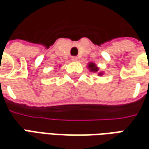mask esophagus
<instances>
[{
  "label": "esophagus",
  "instance_id": "1",
  "mask_svg": "<svg viewBox=\"0 0 149 149\" xmlns=\"http://www.w3.org/2000/svg\"><path fill=\"white\" fill-rule=\"evenodd\" d=\"M71 60L72 61H78V57H76V56H73L71 58Z\"/></svg>",
  "mask_w": 149,
  "mask_h": 149
}]
</instances>
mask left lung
<instances>
[{
    "label": "left lung",
    "mask_w": 149,
    "mask_h": 149,
    "mask_svg": "<svg viewBox=\"0 0 149 149\" xmlns=\"http://www.w3.org/2000/svg\"><path fill=\"white\" fill-rule=\"evenodd\" d=\"M88 68L89 69V70L92 72H97L98 70H99V68H98L95 63H93V62H90V63H89ZM99 75L101 76V75H103V74H102L101 72H100V73H99Z\"/></svg>",
    "instance_id": "1"
}]
</instances>
